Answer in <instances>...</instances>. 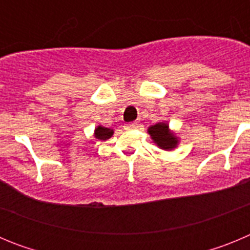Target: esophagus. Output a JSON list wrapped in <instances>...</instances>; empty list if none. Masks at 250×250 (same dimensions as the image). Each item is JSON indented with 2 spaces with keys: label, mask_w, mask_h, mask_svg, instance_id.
I'll return each mask as SVG.
<instances>
[{
  "label": "esophagus",
  "mask_w": 250,
  "mask_h": 250,
  "mask_svg": "<svg viewBox=\"0 0 250 250\" xmlns=\"http://www.w3.org/2000/svg\"><path fill=\"white\" fill-rule=\"evenodd\" d=\"M139 124L136 123V121H134V123H129L126 124V129H135V127H138Z\"/></svg>",
  "instance_id": "obj_1"
}]
</instances>
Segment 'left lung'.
<instances>
[{
  "instance_id": "obj_1",
  "label": "left lung",
  "mask_w": 250,
  "mask_h": 250,
  "mask_svg": "<svg viewBox=\"0 0 250 250\" xmlns=\"http://www.w3.org/2000/svg\"><path fill=\"white\" fill-rule=\"evenodd\" d=\"M150 136L159 147L164 150H171L178 144V139L173 132H170L169 125L165 123H158L147 129Z\"/></svg>"
}]
</instances>
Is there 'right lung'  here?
Instances as JSON below:
<instances>
[{
  "label": "right lung",
  "instance_id": "obj_1",
  "mask_svg": "<svg viewBox=\"0 0 250 250\" xmlns=\"http://www.w3.org/2000/svg\"><path fill=\"white\" fill-rule=\"evenodd\" d=\"M112 134H114V130L109 129V127L98 126L95 129V138L101 141H105L107 139H110L112 136Z\"/></svg>",
  "mask_w": 250,
  "mask_h": 250
}]
</instances>
